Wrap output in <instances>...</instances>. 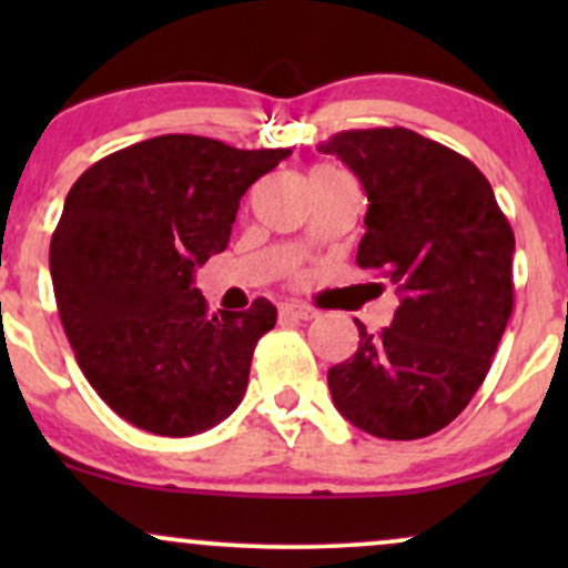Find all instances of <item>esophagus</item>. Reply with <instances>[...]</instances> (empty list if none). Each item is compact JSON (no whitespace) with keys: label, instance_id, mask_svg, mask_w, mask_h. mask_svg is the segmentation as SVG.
Wrapping results in <instances>:
<instances>
[{"label":"esophagus","instance_id":"obj_1","mask_svg":"<svg viewBox=\"0 0 568 568\" xmlns=\"http://www.w3.org/2000/svg\"><path fill=\"white\" fill-rule=\"evenodd\" d=\"M280 317H288V321H312L317 315L312 306H302V304H280L277 306Z\"/></svg>","mask_w":568,"mask_h":568}]
</instances>
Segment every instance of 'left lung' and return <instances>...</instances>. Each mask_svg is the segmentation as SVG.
<instances>
[{"label":"left lung","instance_id":"8db88e82","mask_svg":"<svg viewBox=\"0 0 568 568\" xmlns=\"http://www.w3.org/2000/svg\"><path fill=\"white\" fill-rule=\"evenodd\" d=\"M368 197L357 266L395 285L393 323L361 331L328 371L338 414L363 433L416 440L452 425L484 384L513 315L515 234L470 160L408 128L323 141Z\"/></svg>","mask_w":568,"mask_h":568}]
</instances>
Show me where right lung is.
Segmentation results:
<instances>
[{
	"label": "right lung",
	"mask_w": 568,
	"mask_h": 568,
	"mask_svg": "<svg viewBox=\"0 0 568 568\" xmlns=\"http://www.w3.org/2000/svg\"><path fill=\"white\" fill-rule=\"evenodd\" d=\"M288 154L158 135L69 189L50 240L58 315L84 379L130 425L186 438L243 400L277 306L211 315L192 272L224 251L240 197Z\"/></svg>",
	"instance_id": "add662e5"
}]
</instances>
